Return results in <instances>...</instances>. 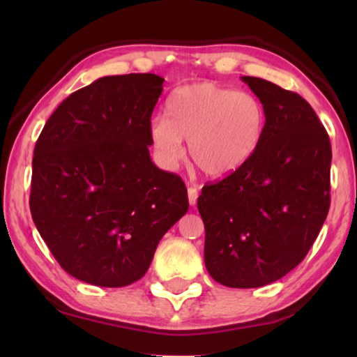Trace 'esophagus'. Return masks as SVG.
I'll use <instances>...</instances> for the list:
<instances>
[{
  "mask_svg": "<svg viewBox=\"0 0 357 357\" xmlns=\"http://www.w3.org/2000/svg\"><path fill=\"white\" fill-rule=\"evenodd\" d=\"M187 197H189V203L192 204V206H195L197 200H198V190L195 189V187H189V189H187Z\"/></svg>",
  "mask_w": 357,
  "mask_h": 357,
  "instance_id": "1",
  "label": "esophagus"
}]
</instances>
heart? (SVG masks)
I'll list each match as a JSON object with an SVG mask.
<instances>
[{
    "mask_svg": "<svg viewBox=\"0 0 357 357\" xmlns=\"http://www.w3.org/2000/svg\"><path fill=\"white\" fill-rule=\"evenodd\" d=\"M167 118H154L149 138L168 165L183 157L189 140L192 165L209 178L241 170L261 143L266 108L255 94L200 82L174 89L167 100Z\"/></svg>",
    "mask_w": 357,
    "mask_h": 357,
    "instance_id": "heart-1",
    "label": "heart"
}]
</instances>
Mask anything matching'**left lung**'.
<instances>
[{
	"label": "left lung",
	"mask_w": 357,
	"mask_h": 357,
	"mask_svg": "<svg viewBox=\"0 0 357 357\" xmlns=\"http://www.w3.org/2000/svg\"><path fill=\"white\" fill-rule=\"evenodd\" d=\"M266 108L261 143L252 159L204 185V264L229 288H258L294 269L328 215L331 142L309 102L257 77H243Z\"/></svg>",
	"instance_id": "8db88e82"
}]
</instances>
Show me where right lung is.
<instances>
[{
    "mask_svg": "<svg viewBox=\"0 0 357 357\" xmlns=\"http://www.w3.org/2000/svg\"><path fill=\"white\" fill-rule=\"evenodd\" d=\"M162 84L154 74L98 78L59 104L36 142L34 225L78 280L118 288L142 279L189 209L183 179L149 155Z\"/></svg>",
    "mask_w": 357,
    "mask_h": 357,
    "instance_id": "right-lung-1",
    "label": "right lung"
}]
</instances>
